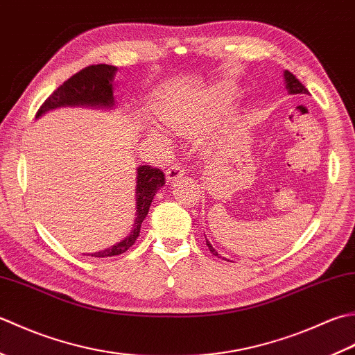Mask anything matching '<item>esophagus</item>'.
Here are the masks:
<instances>
[{
    "label": "esophagus",
    "instance_id": "1",
    "mask_svg": "<svg viewBox=\"0 0 355 355\" xmlns=\"http://www.w3.org/2000/svg\"><path fill=\"white\" fill-rule=\"evenodd\" d=\"M182 175H184V170L179 164H173L171 167L165 171V176H167L168 182H173V180H176L178 178H182Z\"/></svg>",
    "mask_w": 355,
    "mask_h": 355
}]
</instances>
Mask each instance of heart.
Here are the masks:
<instances>
[{
	"label": "heart",
	"mask_w": 355,
	"mask_h": 355,
	"mask_svg": "<svg viewBox=\"0 0 355 355\" xmlns=\"http://www.w3.org/2000/svg\"><path fill=\"white\" fill-rule=\"evenodd\" d=\"M230 103V95L216 90L207 95L194 96L187 103H173L162 112V121L176 133H191L211 119Z\"/></svg>",
	"instance_id": "1"
}]
</instances>
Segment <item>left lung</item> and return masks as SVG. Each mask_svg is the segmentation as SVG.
Wrapping results in <instances>:
<instances>
[{
  "label": "left lung",
  "mask_w": 355,
  "mask_h": 355,
  "mask_svg": "<svg viewBox=\"0 0 355 355\" xmlns=\"http://www.w3.org/2000/svg\"><path fill=\"white\" fill-rule=\"evenodd\" d=\"M284 76H285V87H286V90H288L289 95H309V92L305 89V85H303V84L299 81V79L291 73V71L285 70V71H284ZM207 245H208V250L211 251L214 256L222 257V256L219 254V252L213 248V245L209 243L208 241H207ZM222 259H223V257H222Z\"/></svg>",
  "instance_id": "8db88e82"
}]
</instances>
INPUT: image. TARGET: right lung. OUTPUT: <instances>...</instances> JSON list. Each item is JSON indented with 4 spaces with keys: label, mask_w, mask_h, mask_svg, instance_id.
I'll return each mask as SVG.
<instances>
[{
    "label": "right lung",
    "mask_w": 355,
    "mask_h": 355,
    "mask_svg": "<svg viewBox=\"0 0 355 355\" xmlns=\"http://www.w3.org/2000/svg\"><path fill=\"white\" fill-rule=\"evenodd\" d=\"M116 67L108 64H96L79 70L66 83L58 87L50 95L44 104L36 112V118L44 114L49 110L60 107H95V108H113V79L116 73ZM165 184V175L150 165H141L137 167L136 175V219L132 233L124 241L113 245L112 248L98 251L90 254L92 257H112L125 252L136 242L141 231V223L148 214L151 202L155 194Z\"/></svg>",
    "instance_id": "add662e5"
}]
</instances>
